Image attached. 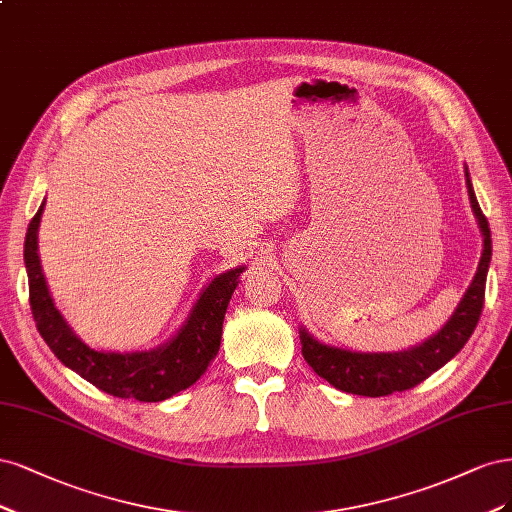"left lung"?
<instances>
[{"instance_id":"left-lung-1","label":"left lung","mask_w":512,"mask_h":512,"mask_svg":"<svg viewBox=\"0 0 512 512\" xmlns=\"http://www.w3.org/2000/svg\"><path fill=\"white\" fill-rule=\"evenodd\" d=\"M466 185L474 217L478 219L483 232V255L478 261V270L472 283L461 298L453 317L447 321L436 336L425 340L419 346H412L408 351L400 353H357L329 346L312 338L306 329L300 327L302 355L308 366L315 370L329 385L340 391L368 395V398H381L395 391H406L423 383L427 376L440 370L447 361H451L468 338L472 336L474 327L481 319L485 304V283L487 270L491 261V232L485 214L476 202V195L470 183V174L466 168Z\"/></svg>"}]
</instances>
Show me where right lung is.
Wrapping results in <instances>:
<instances>
[{
    "mask_svg": "<svg viewBox=\"0 0 512 512\" xmlns=\"http://www.w3.org/2000/svg\"><path fill=\"white\" fill-rule=\"evenodd\" d=\"M44 204L31 219L25 236L29 306L36 327L55 357L85 381L114 398L161 402L191 387L217 357L223 319L244 268L219 274L202 291L180 332L155 351L106 353L82 342L55 308L38 257V227Z\"/></svg>",
    "mask_w": 512,
    "mask_h": 512,
    "instance_id": "obj_1",
    "label": "right lung"
}]
</instances>
